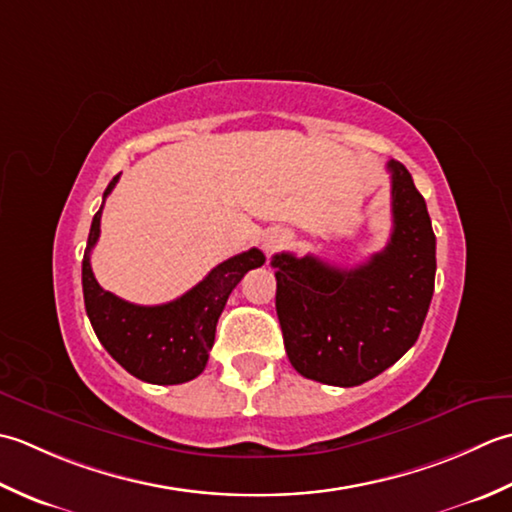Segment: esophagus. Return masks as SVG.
I'll return each mask as SVG.
<instances>
[{"mask_svg": "<svg viewBox=\"0 0 512 512\" xmlns=\"http://www.w3.org/2000/svg\"><path fill=\"white\" fill-rule=\"evenodd\" d=\"M285 243V234L278 232V229H271L263 238V249L265 252H276V249Z\"/></svg>", "mask_w": 512, "mask_h": 512, "instance_id": "obj_1", "label": "esophagus"}]
</instances>
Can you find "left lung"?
<instances>
[{
	"instance_id": "left-lung-1",
	"label": "left lung",
	"mask_w": 512,
	"mask_h": 512,
	"mask_svg": "<svg viewBox=\"0 0 512 512\" xmlns=\"http://www.w3.org/2000/svg\"><path fill=\"white\" fill-rule=\"evenodd\" d=\"M393 232L367 263L338 269L276 254V314L291 367L331 387H358L420 336L435 287V234L409 170L389 161Z\"/></svg>"
}]
</instances>
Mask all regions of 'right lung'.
<instances>
[{"label":"right lung","mask_w":512,"mask_h":512,"mask_svg":"<svg viewBox=\"0 0 512 512\" xmlns=\"http://www.w3.org/2000/svg\"><path fill=\"white\" fill-rule=\"evenodd\" d=\"M119 181L114 176L103 192V203ZM92 218L86 254L81 263L83 302L99 342L134 378L150 384H183L201 375L214 344L216 322L232 289L249 269L265 263V254L249 252L223 260L187 294L165 305H132L101 289L90 267L92 247L99 241L101 212Z\"/></svg>","instance_id":"add662e5"}]
</instances>
